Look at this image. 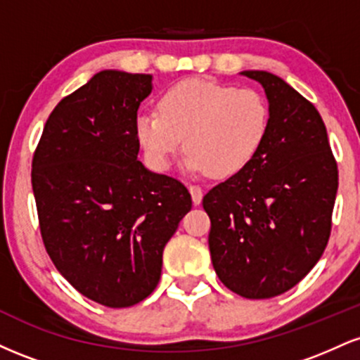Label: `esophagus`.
I'll use <instances>...</instances> for the list:
<instances>
[{
	"instance_id": "34e87169",
	"label": "esophagus",
	"mask_w": 360,
	"mask_h": 360,
	"mask_svg": "<svg viewBox=\"0 0 360 360\" xmlns=\"http://www.w3.org/2000/svg\"><path fill=\"white\" fill-rule=\"evenodd\" d=\"M189 193H191L193 203L194 205H200L201 200H203V189H201L200 186L191 184V186H189Z\"/></svg>"
}]
</instances>
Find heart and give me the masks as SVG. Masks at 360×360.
Segmentation results:
<instances>
[{
  "label": "heart",
  "instance_id": "obj_1",
  "mask_svg": "<svg viewBox=\"0 0 360 360\" xmlns=\"http://www.w3.org/2000/svg\"><path fill=\"white\" fill-rule=\"evenodd\" d=\"M269 130V105L259 91L188 79L169 88L157 113H140L137 139L150 162L167 169L183 147L186 167L229 177L250 164Z\"/></svg>",
  "mask_w": 360,
  "mask_h": 360
}]
</instances>
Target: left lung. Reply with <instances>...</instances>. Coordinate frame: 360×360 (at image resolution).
Instances as JSON below:
<instances>
[{
    "mask_svg": "<svg viewBox=\"0 0 360 360\" xmlns=\"http://www.w3.org/2000/svg\"><path fill=\"white\" fill-rule=\"evenodd\" d=\"M269 103V130L240 172L203 198L214 272L249 300L283 295L315 267L332 230L337 162L315 106L266 71H242Z\"/></svg>",
    "mask_w": 360,
    "mask_h": 360,
    "instance_id": "8db88e82",
    "label": "left lung"
}]
</instances>
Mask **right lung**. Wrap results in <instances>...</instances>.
<instances>
[{
  "label": "right lung",
  "instance_id": "1",
  "mask_svg": "<svg viewBox=\"0 0 360 360\" xmlns=\"http://www.w3.org/2000/svg\"><path fill=\"white\" fill-rule=\"evenodd\" d=\"M150 91V74H94L53 108L32 162L53 266L82 296L110 308L154 291L164 247L193 205L184 184L137 159L135 122Z\"/></svg>",
  "mask_w": 360,
  "mask_h": 360
}]
</instances>
